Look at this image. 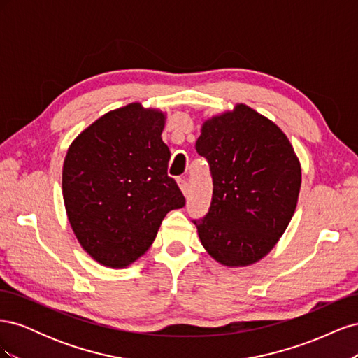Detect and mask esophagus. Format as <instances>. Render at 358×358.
Here are the masks:
<instances>
[{
	"mask_svg": "<svg viewBox=\"0 0 358 358\" xmlns=\"http://www.w3.org/2000/svg\"><path fill=\"white\" fill-rule=\"evenodd\" d=\"M178 185H179V188H180L183 196L188 197V194H189V185L187 183V180H185V179H178Z\"/></svg>",
	"mask_w": 358,
	"mask_h": 358,
	"instance_id": "1",
	"label": "esophagus"
}]
</instances>
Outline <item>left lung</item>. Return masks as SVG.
<instances>
[{
    "label": "left lung",
    "mask_w": 358,
    "mask_h": 358,
    "mask_svg": "<svg viewBox=\"0 0 358 358\" xmlns=\"http://www.w3.org/2000/svg\"><path fill=\"white\" fill-rule=\"evenodd\" d=\"M213 179L209 213L194 221L222 266L246 267L279 242L296 212L301 167L288 137L243 103L204 119L196 143Z\"/></svg>",
    "instance_id": "1"
}]
</instances>
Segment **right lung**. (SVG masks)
<instances>
[{"mask_svg":"<svg viewBox=\"0 0 358 358\" xmlns=\"http://www.w3.org/2000/svg\"><path fill=\"white\" fill-rule=\"evenodd\" d=\"M164 125L166 112L129 103L96 119L67 150V218L80 246L101 266H131L154 243L164 216L185 206L167 176Z\"/></svg>","mask_w":358,"mask_h":358,"instance_id":"1","label":"right lung"}]
</instances>
